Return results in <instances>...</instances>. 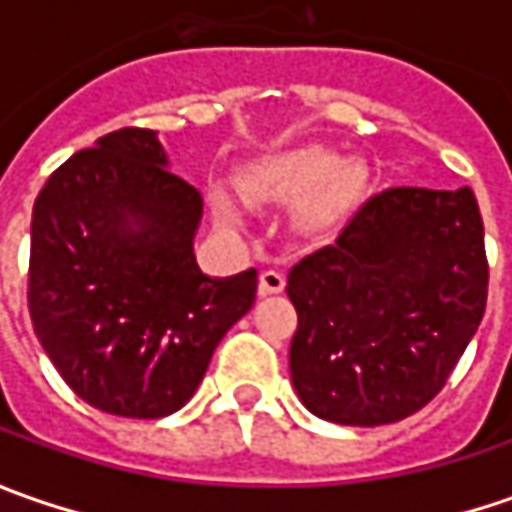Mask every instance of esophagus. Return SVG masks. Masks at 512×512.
Segmentation results:
<instances>
[{
  "mask_svg": "<svg viewBox=\"0 0 512 512\" xmlns=\"http://www.w3.org/2000/svg\"><path fill=\"white\" fill-rule=\"evenodd\" d=\"M285 290V276L279 270H265L259 276V293L262 296H273V293H282Z\"/></svg>",
  "mask_w": 512,
  "mask_h": 512,
  "instance_id": "obj_1",
  "label": "esophagus"
}]
</instances>
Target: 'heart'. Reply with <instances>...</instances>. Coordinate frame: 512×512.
Returning a JSON list of instances; mask_svg holds the SVG:
<instances>
[{
    "mask_svg": "<svg viewBox=\"0 0 512 512\" xmlns=\"http://www.w3.org/2000/svg\"><path fill=\"white\" fill-rule=\"evenodd\" d=\"M367 179L362 162H344L333 150L305 145L253 165L247 173V196L273 205L302 202L305 230L327 233L362 205ZM213 210L225 227H242L245 222L239 199L225 187L213 190Z\"/></svg>",
    "mask_w": 512,
    "mask_h": 512,
    "instance_id": "b5f03b06",
    "label": "heart"
}]
</instances>
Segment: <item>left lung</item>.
Masks as SVG:
<instances>
[{
	"mask_svg": "<svg viewBox=\"0 0 512 512\" xmlns=\"http://www.w3.org/2000/svg\"><path fill=\"white\" fill-rule=\"evenodd\" d=\"M299 313L290 382L319 419L376 427L422 410L487 305L484 225L470 187H390L333 245L287 273Z\"/></svg>",
	"mask_w": 512,
	"mask_h": 512,
	"instance_id": "obj_1",
	"label": "left lung"
}]
</instances>
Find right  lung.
<instances>
[{
  "label": "right lung",
  "mask_w": 512,
  "mask_h": 512,
  "mask_svg": "<svg viewBox=\"0 0 512 512\" xmlns=\"http://www.w3.org/2000/svg\"><path fill=\"white\" fill-rule=\"evenodd\" d=\"M168 168L156 130H113L53 170L30 219L33 333L82 402L125 419L185 407L259 285L199 270L205 202Z\"/></svg>",
  "instance_id": "obj_1"
}]
</instances>
